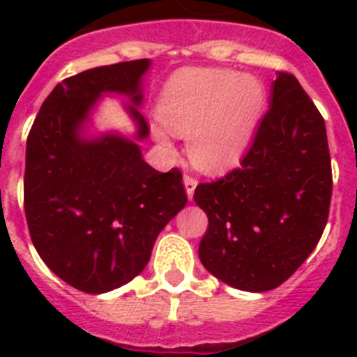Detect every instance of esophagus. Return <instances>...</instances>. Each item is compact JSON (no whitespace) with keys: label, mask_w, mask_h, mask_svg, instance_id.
Returning <instances> with one entry per match:
<instances>
[{"label":"esophagus","mask_w":357,"mask_h":357,"mask_svg":"<svg viewBox=\"0 0 357 357\" xmlns=\"http://www.w3.org/2000/svg\"><path fill=\"white\" fill-rule=\"evenodd\" d=\"M197 184H198V182L195 181L193 176H189V175L184 176V188H185V193H188L189 200L193 198V193H195V189H197Z\"/></svg>","instance_id":"esophagus-1"}]
</instances>
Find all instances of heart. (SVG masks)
<instances>
[{
    "label": "heart",
    "mask_w": 357,
    "mask_h": 357,
    "mask_svg": "<svg viewBox=\"0 0 357 357\" xmlns=\"http://www.w3.org/2000/svg\"><path fill=\"white\" fill-rule=\"evenodd\" d=\"M266 107L259 78L227 69L188 68L175 73L159 100L160 119L151 132L168 146L172 130L189 137V157L204 172L239 162L250 146Z\"/></svg>",
    "instance_id": "heart-1"
}]
</instances>
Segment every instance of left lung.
Segmentation results:
<instances>
[{
	"mask_svg": "<svg viewBox=\"0 0 357 357\" xmlns=\"http://www.w3.org/2000/svg\"><path fill=\"white\" fill-rule=\"evenodd\" d=\"M331 193L324 118L293 75L277 73L270 109L241 166L195 189L209 218L198 247L202 264L236 289L277 288L320 241Z\"/></svg>",
	"mask_w": 357,
	"mask_h": 357,
	"instance_id": "left-lung-1",
	"label": "left lung"
}]
</instances>
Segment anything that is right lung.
Returning <instances> with one entry per match:
<instances>
[{
  "label": "right lung",
  "mask_w": 357,
  "mask_h": 357,
  "mask_svg": "<svg viewBox=\"0 0 357 357\" xmlns=\"http://www.w3.org/2000/svg\"><path fill=\"white\" fill-rule=\"evenodd\" d=\"M150 59L87 69L55 85L26 141L24 213L40 259L73 288L107 293L139 275L160 230L188 204L182 175L153 169L139 143ZM102 96H121L132 138L90 132Z\"/></svg>",
  "instance_id": "obj_1"
}]
</instances>
